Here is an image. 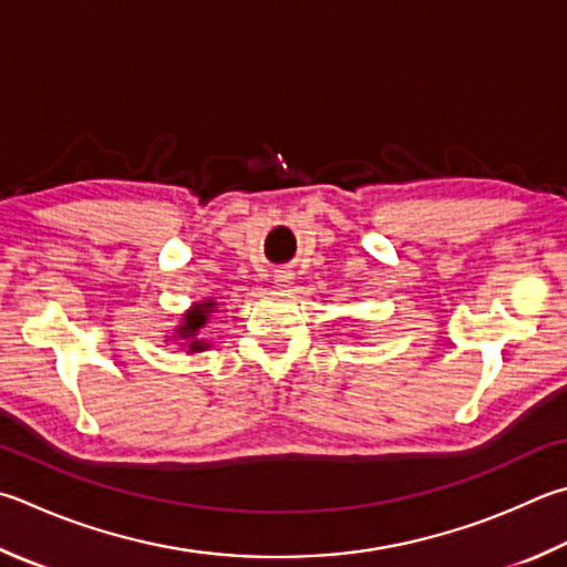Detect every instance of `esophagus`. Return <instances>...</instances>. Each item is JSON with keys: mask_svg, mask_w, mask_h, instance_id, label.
Returning <instances> with one entry per match:
<instances>
[{"mask_svg": "<svg viewBox=\"0 0 567 567\" xmlns=\"http://www.w3.org/2000/svg\"><path fill=\"white\" fill-rule=\"evenodd\" d=\"M275 280H277V285H290V280H292V272H285V270H280L275 275Z\"/></svg>", "mask_w": 567, "mask_h": 567, "instance_id": "esophagus-1", "label": "esophagus"}]
</instances>
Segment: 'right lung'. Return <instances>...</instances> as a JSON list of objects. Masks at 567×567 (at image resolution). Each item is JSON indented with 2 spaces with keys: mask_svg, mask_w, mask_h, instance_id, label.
<instances>
[{
  "mask_svg": "<svg viewBox=\"0 0 567 567\" xmlns=\"http://www.w3.org/2000/svg\"><path fill=\"white\" fill-rule=\"evenodd\" d=\"M210 307H213V302L198 305L193 312H188V315H185V319H183L181 337L190 339V344H188L190 352H198V349H205V342H200V339L195 337V332H198V329L205 324V319H208V315H210Z\"/></svg>",
  "mask_w": 567,
  "mask_h": 567,
  "instance_id": "1",
  "label": "right lung"
}]
</instances>
